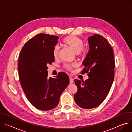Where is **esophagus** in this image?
Instances as JSON below:
<instances>
[{"instance_id":"esophagus-1","label":"esophagus","mask_w":132,"mask_h":132,"mask_svg":"<svg viewBox=\"0 0 132 132\" xmlns=\"http://www.w3.org/2000/svg\"><path fill=\"white\" fill-rule=\"evenodd\" d=\"M73 82H74L73 79L71 77H69V83L70 84H73Z\"/></svg>"}]
</instances>
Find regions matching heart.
<instances>
[{
    "instance_id": "b5f03b06",
    "label": "heart",
    "mask_w": 132,
    "mask_h": 132,
    "mask_svg": "<svg viewBox=\"0 0 132 132\" xmlns=\"http://www.w3.org/2000/svg\"><path fill=\"white\" fill-rule=\"evenodd\" d=\"M63 43L64 45L72 49L77 55L82 54L85 51V49L83 46L82 40L76 35H69L65 37L63 40ZM59 52V46L57 45L54 46L52 51L54 58L56 59L58 57ZM73 66V65L68 64H65L63 66L64 68L68 70H70Z\"/></svg>"
}]
</instances>
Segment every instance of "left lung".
<instances>
[{"label": "left lung", "mask_w": 132, "mask_h": 132, "mask_svg": "<svg viewBox=\"0 0 132 132\" xmlns=\"http://www.w3.org/2000/svg\"><path fill=\"white\" fill-rule=\"evenodd\" d=\"M89 50L82 65L81 74L88 73L85 81L75 79L78 90L74 100L80 107L90 109L102 103L110 91L114 77L115 61L113 49L102 35L88 38Z\"/></svg>", "instance_id": "1"}]
</instances>
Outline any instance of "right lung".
<instances>
[{
    "label": "right lung",
    "instance_id": "add662e5",
    "mask_svg": "<svg viewBox=\"0 0 132 132\" xmlns=\"http://www.w3.org/2000/svg\"><path fill=\"white\" fill-rule=\"evenodd\" d=\"M59 36L37 34L22 47L18 60L20 82L27 98L36 109L47 111L57 106L62 92L69 83L68 75L58 73L48 77V64L55 61L52 51Z\"/></svg>",
    "mask_w": 132,
    "mask_h": 132
}]
</instances>
